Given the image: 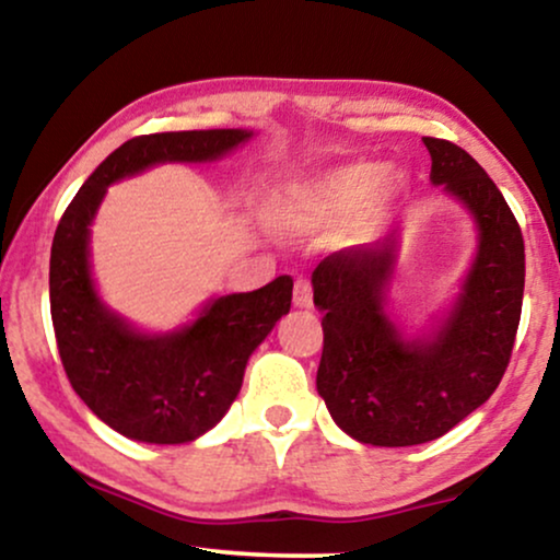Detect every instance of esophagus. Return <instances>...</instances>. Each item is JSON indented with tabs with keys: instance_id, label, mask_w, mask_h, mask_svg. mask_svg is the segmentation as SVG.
<instances>
[{
	"instance_id": "34e87169",
	"label": "esophagus",
	"mask_w": 560,
	"mask_h": 560,
	"mask_svg": "<svg viewBox=\"0 0 560 560\" xmlns=\"http://www.w3.org/2000/svg\"><path fill=\"white\" fill-rule=\"evenodd\" d=\"M293 303L298 305V308H311V305H313V288H311V282L305 280V278L295 280Z\"/></svg>"
}]
</instances>
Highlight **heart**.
I'll use <instances>...</instances> for the list:
<instances>
[{
    "label": "heart",
    "mask_w": 560,
    "mask_h": 560,
    "mask_svg": "<svg viewBox=\"0 0 560 560\" xmlns=\"http://www.w3.org/2000/svg\"><path fill=\"white\" fill-rule=\"evenodd\" d=\"M402 190V175H387L385 163L351 160L282 194L275 203V221L290 232H308L341 224L359 211L372 219L385 213Z\"/></svg>",
    "instance_id": "obj_1"
}]
</instances>
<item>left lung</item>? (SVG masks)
Listing matches in <instances>:
<instances>
[{
    "label": "left lung",
    "mask_w": 560,
    "mask_h": 560,
    "mask_svg": "<svg viewBox=\"0 0 560 560\" xmlns=\"http://www.w3.org/2000/svg\"><path fill=\"white\" fill-rule=\"evenodd\" d=\"M431 180L479 226L454 311L431 339H402L385 313L397 232L324 257L311 275L324 311L316 387L341 431L372 446H418L489 400L508 370L523 311L525 244L515 213L469 152L423 137Z\"/></svg>",
    "instance_id": "obj_1"
}]
</instances>
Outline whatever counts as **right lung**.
<instances>
[{
  "instance_id": "obj_1",
  "label": "right lung",
  "mask_w": 560,
  "mask_h": 560,
  "mask_svg": "<svg viewBox=\"0 0 560 560\" xmlns=\"http://www.w3.org/2000/svg\"><path fill=\"white\" fill-rule=\"evenodd\" d=\"M247 129L158 132L112 152L58 221L50 249V316L60 362L75 395L114 431L142 443H188L211 431L240 395L244 366L290 311L293 278L252 293L213 298L190 326L140 334L98 301L89 267V226L106 186L158 163H206Z\"/></svg>"
}]
</instances>
